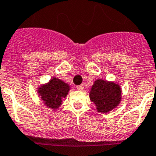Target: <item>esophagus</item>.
Segmentation results:
<instances>
[{"instance_id":"1","label":"esophagus","mask_w":156,"mask_h":156,"mask_svg":"<svg viewBox=\"0 0 156 156\" xmlns=\"http://www.w3.org/2000/svg\"><path fill=\"white\" fill-rule=\"evenodd\" d=\"M77 89H78V90H79V91H82V90H83V89H84V86L83 85H80V86H77Z\"/></svg>"}]
</instances>
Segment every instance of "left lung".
Wrapping results in <instances>:
<instances>
[{
    "mask_svg": "<svg viewBox=\"0 0 156 156\" xmlns=\"http://www.w3.org/2000/svg\"><path fill=\"white\" fill-rule=\"evenodd\" d=\"M121 88L114 82L98 79L94 82L89 97L99 112L107 113L117 107L121 101Z\"/></svg>",
    "mask_w": 156,
    "mask_h": 156,
    "instance_id": "left-lung-1",
    "label": "left lung"
}]
</instances>
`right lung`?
<instances>
[{
    "mask_svg": "<svg viewBox=\"0 0 156 156\" xmlns=\"http://www.w3.org/2000/svg\"><path fill=\"white\" fill-rule=\"evenodd\" d=\"M69 90L70 87L67 83L53 78L48 84L39 88L38 93L46 106L56 109L61 105L62 100L67 97Z\"/></svg>",
    "mask_w": 156,
    "mask_h": 156,
    "instance_id": "obj_1",
    "label": "right lung"
}]
</instances>
